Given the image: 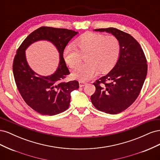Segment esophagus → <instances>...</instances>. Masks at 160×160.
I'll return each instance as SVG.
<instances>
[{
  "mask_svg": "<svg viewBox=\"0 0 160 160\" xmlns=\"http://www.w3.org/2000/svg\"><path fill=\"white\" fill-rule=\"evenodd\" d=\"M87 85V83L86 82H84V81H79V86L81 87V88H82V87H84L85 85Z\"/></svg>",
  "mask_w": 160,
  "mask_h": 160,
  "instance_id": "34e87169",
  "label": "esophagus"
}]
</instances>
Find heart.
Instances as JSON below:
<instances>
[{"instance_id":"1","label":"heart","mask_w":160,"mask_h":160,"mask_svg":"<svg viewBox=\"0 0 160 160\" xmlns=\"http://www.w3.org/2000/svg\"><path fill=\"white\" fill-rule=\"evenodd\" d=\"M74 46L67 45L63 51V58L71 69L76 67L85 57V64L78 66L72 72V77L81 81H87L99 73L109 71L117 62L120 53V45L114 36L106 37L95 32H86L77 38Z\"/></svg>"}]
</instances>
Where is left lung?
<instances>
[{
	"mask_svg": "<svg viewBox=\"0 0 160 160\" xmlns=\"http://www.w3.org/2000/svg\"><path fill=\"white\" fill-rule=\"evenodd\" d=\"M95 31L112 34L118 39L120 53L108 73L97 80L96 91L91 100L96 109L106 113L118 114L137 99L146 78V58L139 42L129 34L109 27Z\"/></svg>",
	"mask_w": 160,
	"mask_h": 160,
	"instance_id": "obj_1",
	"label": "left lung"
}]
</instances>
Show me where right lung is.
<instances>
[{
  "mask_svg": "<svg viewBox=\"0 0 160 160\" xmlns=\"http://www.w3.org/2000/svg\"><path fill=\"white\" fill-rule=\"evenodd\" d=\"M78 32L66 28L42 27L34 31L22 42L13 61L12 70L17 88L26 103L38 113L55 115L69 107L71 93L79 88V82H62L70 74L63 58V51ZM47 40L60 53V62L54 74L48 76L37 74L28 65L25 51L32 43Z\"/></svg>",
  "mask_w": 160,
  "mask_h": 160,
  "instance_id": "1",
  "label": "right lung"
}]
</instances>
